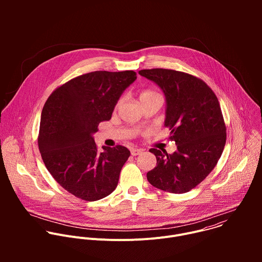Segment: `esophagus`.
I'll return each instance as SVG.
<instances>
[{
	"label": "esophagus",
	"instance_id": "1",
	"mask_svg": "<svg viewBox=\"0 0 262 262\" xmlns=\"http://www.w3.org/2000/svg\"><path fill=\"white\" fill-rule=\"evenodd\" d=\"M142 152H143V149H139V148H132V149H130V154H132V156H134V157L139 156V155H141Z\"/></svg>",
	"mask_w": 262,
	"mask_h": 262
}]
</instances>
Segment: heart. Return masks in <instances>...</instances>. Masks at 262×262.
Returning a JSON list of instances; mask_svg holds the SVG:
<instances>
[{
    "instance_id": "heart-1",
    "label": "heart",
    "mask_w": 262,
    "mask_h": 262,
    "mask_svg": "<svg viewBox=\"0 0 262 262\" xmlns=\"http://www.w3.org/2000/svg\"><path fill=\"white\" fill-rule=\"evenodd\" d=\"M157 96L160 97V94L157 93V92H155V91H151V90H146V91H144V92L141 93L140 98H141V100H143V99H146V98L157 97ZM122 101H123V98H119L118 101H117V103H116V107H118V106L122 103Z\"/></svg>"
}]
</instances>
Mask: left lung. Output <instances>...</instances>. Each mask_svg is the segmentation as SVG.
Returning a JSON list of instances; mask_svg holds the SVG:
<instances>
[{
    "label": "left lung",
    "mask_w": 262,
    "mask_h": 262,
    "mask_svg": "<svg viewBox=\"0 0 262 262\" xmlns=\"http://www.w3.org/2000/svg\"><path fill=\"white\" fill-rule=\"evenodd\" d=\"M139 74L154 81L167 100L165 126L177 150L151 148L157 167L147 173L156 188L183 194L202 182L217 164L226 143V125L214 92L201 79L173 69H143Z\"/></svg>",
    "instance_id": "8db88e82"
}]
</instances>
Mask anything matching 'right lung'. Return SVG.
<instances>
[{"label": "right lung", "mask_w": 262, "mask_h": 262, "mask_svg": "<svg viewBox=\"0 0 262 262\" xmlns=\"http://www.w3.org/2000/svg\"><path fill=\"white\" fill-rule=\"evenodd\" d=\"M137 79L133 70L93 71L58 87L45 103L38 147L54 179L68 193L96 201L113 192L130 156L122 145L99 151L92 135L110 120L122 92Z\"/></svg>", "instance_id": "right-lung-1"}]
</instances>
